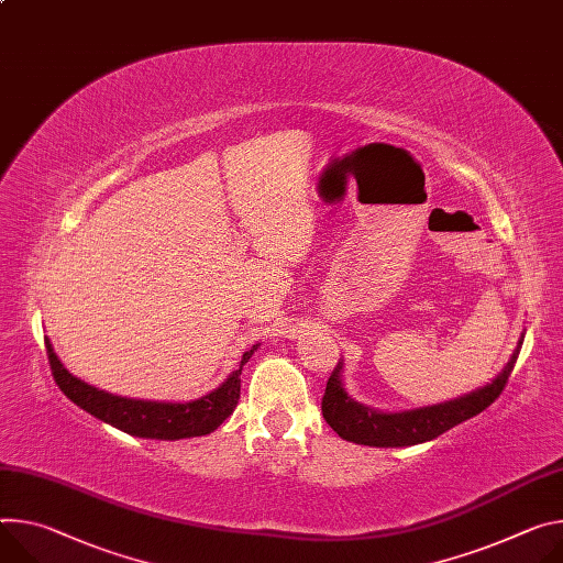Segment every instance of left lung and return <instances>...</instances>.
I'll return each mask as SVG.
<instances>
[{"label":"left lung","instance_id":"8db88e82","mask_svg":"<svg viewBox=\"0 0 563 563\" xmlns=\"http://www.w3.org/2000/svg\"><path fill=\"white\" fill-rule=\"evenodd\" d=\"M519 341L512 360L507 362L503 373L487 386L457 397L444 404L418 408V411H404V413H379L373 408L362 406L347 397L341 384V364L332 371L325 395L321 399V411L325 422L347 442L356 444H368V446H408V444H420L427 440H433L442 435L444 431L453 429L455 424L465 422L481 411L503 393L509 375L515 371L517 356L521 352Z\"/></svg>","mask_w":563,"mask_h":563}]
</instances>
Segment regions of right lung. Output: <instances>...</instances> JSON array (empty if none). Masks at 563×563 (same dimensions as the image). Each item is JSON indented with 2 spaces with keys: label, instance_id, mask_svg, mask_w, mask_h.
<instances>
[{
  "label": "right lung",
  "instance_id": "obj_1",
  "mask_svg": "<svg viewBox=\"0 0 563 563\" xmlns=\"http://www.w3.org/2000/svg\"><path fill=\"white\" fill-rule=\"evenodd\" d=\"M46 354L51 375H54L60 390L76 404L82 411L91 413L93 418L103 420L130 435L139 438H155V440H181L207 435L216 431L238 406L240 399V375L242 366L251 360L253 350H258L255 343L251 350L242 354L240 368L229 375V379L216 388L213 393L203 395L195 401L186 404H166V401H143V399H128L119 395H110L106 390H98L80 379H76L56 356L51 341L46 339Z\"/></svg>",
  "mask_w": 563,
  "mask_h": 563
}]
</instances>
